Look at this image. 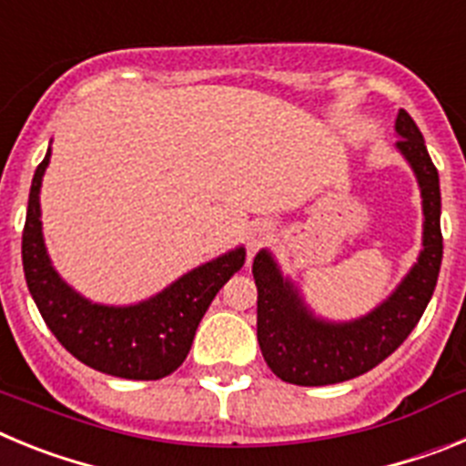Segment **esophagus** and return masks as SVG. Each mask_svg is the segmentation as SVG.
I'll use <instances>...</instances> for the list:
<instances>
[{
    "mask_svg": "<svg viewBox=\"0 0 466 466\" xmlns=\"http://www.w3.org/2000/svg\"><path fill=\"white\" fill-rule=\"evenodd\" d=\"M270 238V224H266V221H258V224H252V228L247 230V245H249V249H258V247L263 245V242L268 240Z\"/></svg>",
    "mask_w": 466,
    "mask_h": 466,
    "instance_id": "1",
    "label": "esophagus"
}]
</instances>
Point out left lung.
Returning <instances> with one entry per match:
<instances>
[{
    "label": "left lung",
    "instance_id": "8db88e82",
    "mask_svg": "<svg viewBox=\"0 0 466 466\" xmlns=\"http://www.w3.org/2000/svg\"><path fill=\"white\" fill-rule=\"evenodd\" d=\"M397 135L399 151L413 167L422 191L425 249L380 308L348 324L315 319L291 284L279 275L273 257L266 249L254 257L258 348L279 380L319 387L371 371L409 339L434 294L443 257L439 172L427 154L425 137L403 109L397 116Z\"/></svg>",
    "mask_w": 466,
    "mask_h": 466
}]
</instances>
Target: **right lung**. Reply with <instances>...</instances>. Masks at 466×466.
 Listing matches in <instances>:
<instances>
[{"mask_svg": "<svg viewBox=\"0 0 466 466\" xmlns=\"http://www.w3.org/2000/svg\"><path fill=\"white\" fill-rule=\"evenodd\" d=\"M51 149L35 172L23 228L27 289L53 336L86 366L127 380H158L177 371L191 350L196 329L230 275L245 263L236 249L205 263L154 299L127 308L97 306L57 278L41 238L39 188Z\"/></svg>", "mask_w": 466, "mask_h": 466, "instance_id": "add662e5", "label": "right lung"}]
</instances>
